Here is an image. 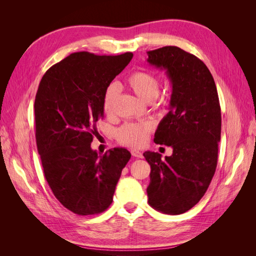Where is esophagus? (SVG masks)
<instances>
[{"instance_id": "34e87169", "label": "esophagus", "mask_w": 256, "mask_h": 256, "mask_svg": "<svg viewBox=\"0 0 256 256\" xmlns=\"http://www.w3.org/2000/svg\"><path fill=\"white\" fill-rule=\"evenodd\" d=\"M131 154H132V156L136 157V158H142V157H143L142 152L136 150H131Z\"/></svg>"}]
</instances>
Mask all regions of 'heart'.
Wrapping results in <instances>:
<instances>
[{
  "instance_id": "obj_1",
  "label": "heart",
  "mask_w": 256,
  "mask_h": 256,
  "mask_svg": "<svg viewBox=\"0 0 256 256\" xmlns=\"http://www.w3.org/2000/svg\"><path fill=\"white\" fill-rule=\"evenodd\" d=\"M126 83L134 94L146 102H152L159 95L160 80L157 76L145 70H138L130 74ZM118 94V84L111 83L108 85L102 98V108L106 114H111ZM154 129V124L150 120L126 122L118 129L116 136L120 143L130 147L143 146L148 140L150 134Z\"/></svg>"
}]
</instances>
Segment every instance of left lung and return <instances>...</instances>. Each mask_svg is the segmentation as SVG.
I'll return each mask as SVG.
<instances>
[{"instance_id": "left-lung-1", "label": "left lung", "mask_w": 256, "mask_h": 256, "mask_svg": "<svg viewBox=\"0 0 256 256\" xmlns=\"http://www.w3.org/2000/svg\"><path fill=\"white\" fill-rule=\"evenodd\" d=\"M147 62L166 69L172 83L170 111L154 142L171 146L172 156L145 152L150 166L148 204L166 214L188 212L203 198L216 172L221 138V108L207 66L191 53L166 46L147 52Z\"/></svg>"}]
</instances>
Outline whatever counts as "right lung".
Segmentation results:
<instances>
[{"instance_id":"1","label":"right lung","mask_w":256,"mask_h":256,"mask_svg":"<svg viewBox=\"0 0 256 256\" xmlns=\"http://www.w3.org/2000/svg\"><path fill=\"white\" fill-rule=\"evenodd\" d=\"M132 56L72 53L50 67L38 86L35 136L44 177L58 202L76 214H100L111 205L131 157L122 147L98 156L90 143L104 118V90Z\"/></svg>"}]
</instances>
